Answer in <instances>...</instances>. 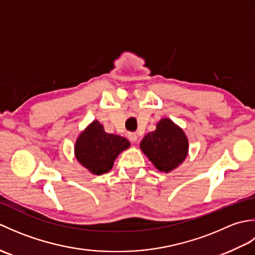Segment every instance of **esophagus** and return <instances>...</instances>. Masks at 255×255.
I'll return each instance as SVG.
<instances>
[{
    "mask_svg": "<svg viewBox=\"0 0 255 255\" xmlns=\"http://www.w3.org/2000/svg\"><path fill=\"white\" fill-rule=\"evenodd\" d=\"M128 138H129V140H130L131 142H136L137 139H138V136H137L136 132H129L128 133Z\"/></svg>",
    "mask_w": 255,
    "mask_h": 255,
    "instance_id": "34e87169",
    "label": "esophagus"
}]
</instances>
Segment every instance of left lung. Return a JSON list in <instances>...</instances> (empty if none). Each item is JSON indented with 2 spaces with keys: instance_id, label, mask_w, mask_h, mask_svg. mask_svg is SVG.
I'll return each instance as SVG.
<instances>
[{
  "instance_id": "8db88e82",
  "label": "left lung",
  "mask_w": 255,
  "mask_h": 255,
  "mask_svg": "<svg viewBox=\"0 0 255 255\" xmlns=\"http://www.w3.org/2000/svg\"><path fill=\"white\" fill-rule=\"evenodd\" d=\"M140 148L161 172H170L180 165L187 155L188 142L180 127L167 118L156 125V129L144 136Z\"/></svg>"
}]
</instances>
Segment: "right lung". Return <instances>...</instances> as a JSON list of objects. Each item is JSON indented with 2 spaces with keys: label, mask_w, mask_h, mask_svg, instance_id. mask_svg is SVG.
<instances>
[{
  "label": "right lung",
  "mask_w": 255,
  "mask_h": 255,
  "mask_svg": "<svg viewBox=\"0 0 255 255\" xmlns=\"http://www.w3.org/2000/svg\"><path fill=\"white\" fill-rule=\"evenodd\" d=\"M128 140L105 132L102 125L94 121L80 134L75 143V156L83 166L96 175L110 171L122 151L129 148Z\"/></svg>",
  "instance_id": "add662e5"
}]
</instances>
